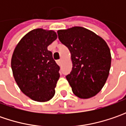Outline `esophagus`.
I'll use <instances>...</instances> for the list:
<instances>
[{
  "instance_id": "34e87169",
  "label": "esophagus",
  "mask_w": 126,
  "mask_h": 126,
  "mask_svg": "<svg viewBox=\"0 0 126 126\" xmlns=\"http://www.w3.org/2000/svg\"><path fill=\"white\" fill-rule=\"evenodd\" d=\"M57 64L59 66L61 65V63H62V60H57Z\"/></svg>"
}]
</instances>
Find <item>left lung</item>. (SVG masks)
<instances>
[{
	"instance_id": "8db88e82",
	"label": "left lung",
	"mask_w": 126,
	"mask_h": 126,
	"mask_svg": "<svg viewBox=\"0 0 126 126\" xmlns=\"http://www.w3.org/2000/svg\"><path fill=\"white\" fill-rule=\"evenodd\" d=\"M60 42L71 52L72 70L66 76L76 96L88 99L97 94L108 78L111 52L107 43L80 27L57 31Z\"/></svg>"
}]
</instances>
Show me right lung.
<instances>
[{
  "label": "right lung",
  "instance_id": "right-lung-1",
  "mask_svg": "<svg viewBox=\"0 0 126 126\" xmlns=\"http://www.w3.org/2000/svg\"><path fill=\"white\" fill-rule=\"evenodd\" d=\"M57 38L54 31L33 29L20 40L12 54L15 80L22 93L34 101H49L55 93L60 66L47 46Z\"/></svg>",
  "mask_w": 126,
  "mask_h": 126
}]
</instances>
